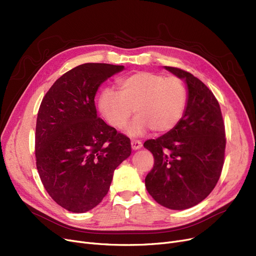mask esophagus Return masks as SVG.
<instances>
[{
  "label": "esophagus",
  "mask_w": 256,
  "mask_h": 256,
  "mask_svg": "<svg viewBox=\"0 0 256 256\" xmlns=\"http://www.w3.org/2000/svg\"><path fill=\"white\" fill-rule=\"evenodd\" d=\"M130 145H132V150H138L142 147V142L139 140H132Z\"/></svg>",
  "instance_id": "obj_1"
}]
</instances>
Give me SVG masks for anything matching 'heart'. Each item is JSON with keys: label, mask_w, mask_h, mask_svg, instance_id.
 Returning a JSON list of instances; mask_svg holds the SVG:
<instances>
[{"label": "heart", "mask_w": 256, "mask_h": 256, "mask_svg": "<svg viewBox=\"0 0 256 256\" xmlns=\"http://www.w3.org/2000/svg\"><path fill=\"white\" fill-rule=\"evenodd\" d=\"M188 102L182 80L163 74L139 72L119 80L117 91L104 89L98 98V110L111 126L124 128L132 109L137 115L126 128L132 136L152 130L164 134L182 120Z\"/></svg>", "instance_id": "obj_1"}]
</instances>
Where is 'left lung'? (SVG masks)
Here are the masks:
<instances>
[{
  "label": "left lung",
  "mask_w": 256,
  "mask_h": 256,
  "mask_svg": "<svg viewBox=\"0 0 256 256\" xmlns=\"http://www.w3.org/2000/svg\"><path fill=\"white\" fill-rule=\"evenodd\" d=\"M164 68L184 80L188 102L176 128L145 141L154 158L145 186L158 204L182 210L201 202L217 184L224 163L225 128L218 100L199 78L176 67Z\"/></svg>",
  "instance_id": "8db88e82"
}]
</instances>
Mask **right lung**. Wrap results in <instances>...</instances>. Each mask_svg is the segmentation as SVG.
Segmentation results:
<instances>
[{
  "instance_id": "obj_1",
  "label": "right lung",
  "mask_w": 256,
  "mask_h": 256,
  "mask_svg": "<svg viewBox=\"0 0 256 256\" xmlns=\"http://www.w3.org/2000/svg\"><path fill=\"white\" fill-rule=\"evenodd\" d=\"M124 66L85 63L60 76L40 104L36 166L48 195L65 210L85 212L110 189L114 170L132 154L130 140L98 117L100 86Z\"/></svg>"
}]
</instances>
